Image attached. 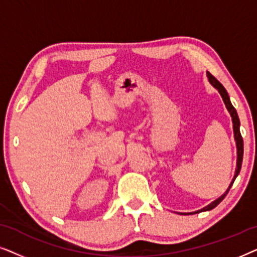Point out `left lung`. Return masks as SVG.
I'll list each match as a JSON object with an SVG mask.
<instances>
[{
  "label": "left lung",
  "instance_id": "1",
  "mask_svg": "<svg viewBox=\"0 0 257 257\" xmlns=\"http://www.w3.org/2000/svg\"><path fill=\"white\" fill-rule=\"evenodd\" d=\"M207 77H208V80L209 83L212 84L213 87H215V89L219 91V93L221 94V97H222V100L224 105H226L228 112H229L230 117H231V121H233V131H234V139H235V143H236V154H237V159H236V168H235V174L233 177V180H231L230 185L228 186L227 191L223 193L222 195L220 196V198H217L216 200H214L213 202H210L209 205H207L206 207H203L202 209L200 210H196V212H192V213H186V214H196V213H200V212H206V210H210L213 208H215V207L219 205V203L222 201L224 199V196L227 195V193L229 192V189L231 186H233L235 179L240 173V170H241V166H242V159H243V139H242L241 137V133H240V119H238V115H237V112L235 110V107L231 105L230 103V99H229V96H228V92L224 89L222 84H221L219 80H217L215 77H213L210 75L209 72H207ZM182 214V213H181Z\"/></svg>",
  "mask_w": 257,
  "mask_h": 257
}]
</instances>
